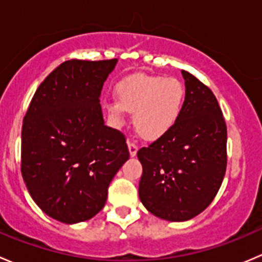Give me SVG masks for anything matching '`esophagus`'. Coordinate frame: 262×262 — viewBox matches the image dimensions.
Masks as SVG:
<instances>
[{"mask_svg":"<svg viewBox=\"0 0 262 262\" xmlns=\"http://www.w3.org/2000/svg\"><path fill=\"white\" fill-rule=\"evenodd\" d=\"M128 148H129V155L130 157H134L137 155V150H138V146L136 143H133L132 141L128 142Z\"/></svg>","mask_w":262,"mask_h":262,"instance_id":"1","label":"esophagus"}]
</instances>
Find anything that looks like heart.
Returning <instances> with one entry per match:
<instances>
[{
	"label": "heart",
	"mask_w": 262,
	"mask_h": 262,
	"mask_svg": "<svg viewBox=\"0 0 262 262\" xmlns=\"http://www.w3.org/2000/svg\"><path fill=\"white\" fill-rule=\"evenodd\" d=\"M118 101L106 104L109 115L121 121L125 112L134 113V128L146 139L167 133L180 118L185 87L175 77L134 75L116 86Z\"/></svg>",
	"instance_id": "heart-1"
}]
</instances>
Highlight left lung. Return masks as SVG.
<instances>
[{
    "mask_svg": "<svg viewBox=\"0 0 262 262\" xmlns=\"http://www.w3.org/2000/svg\"><path fill=\"white\" fill-rule=\"evenodd\" d=\"M179 120L138 150L139 199L153 215L184 222L213 202L227 167V125L212 90L186 71Z\"/></svg>",
    "mask_w": 262,
    "mask_h": 262,
    "instance_id": "left-lung-1",
    "label": "left lung"
}]
</instances>
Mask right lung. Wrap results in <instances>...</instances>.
<instances>
[{
  "label": "right lung",
  "mask_w": 262,
  "mask_h": 262,
  "mask_svg": "<svg viewBox=\"0 0 262 262\" xmlns=\"http://www.w3.org/2000/svg\"><path fill=\"white\" fill-rule=\"evenodd\" d=\"M116 62L66 60L41 82L24 116L23 179L36 205L62 223L96 215L129 158L125 136L105 125L99 100Z\"/></svg>",
  "instance_id": "obj_1"
}]
</instances>
